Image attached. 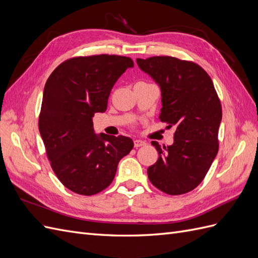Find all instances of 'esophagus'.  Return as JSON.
Wrapping results in <instances>:
<instances>
[{
    "instance_id": "obj_1",
    "label": "esophagus",
    "mask_w": 258,
    "mask_h": 258,
    "mask_svg": "<svg viewBox=\"0 0 258 258\" xmlns=\"http://www.w3.org/2000/svg\"><path fill=\"white\" fill-rule=\"evenodd\" d=\"M134 143H135V147H141L146 145L145 141H142V140H135Z\"/></svg>"
}]
</instances>
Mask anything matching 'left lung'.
<instances>
[{
    "instance_id": "1",
    "label": "left lung",
    "mask_w": 258,
    "mask_h": 258,
    "mask_svg": "<svg viewBox=\"0 0 258 258\" xmlns=\"http://www.w3.org/2000/svg\"><path fill=\"white\" fill-rule=\"evenodd\" d=\"M159 85V118L174 127V142L153 141L159 158L147 169L152 184L168 195L186 194L202 182L218 152L222 105L209 74L191 61L159 56L137 59Z\"/></svg>"
}]
</instances>
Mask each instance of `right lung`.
<instances>
[{
    "label": "right lung",
    "mask_w": 258,
    "mask_h": 258,
    "mask_svg": "<svg viewBox=\"0 0 258 258\" xmlns=\"http://www.w3.org/2000/svg\"><path fill=\"white\" fill-rule=\"evenodd\" d=\"M129 57L96 54L59 64L45 84L38 129L46 155L68 189L91 196L105 189L119 160L134 148L123 136H97L95 113L106 111L114 84L128 68Z\"/></svg>",
    "instance_id": "right-lung-1"
}]
</instances>
